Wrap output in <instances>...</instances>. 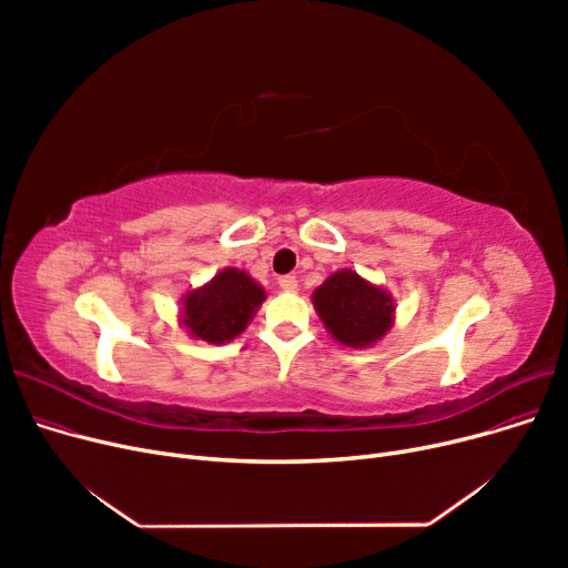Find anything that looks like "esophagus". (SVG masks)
<instances>
[{
    "label": "esophagus",
    "mask_w": 568,
    "mask_h": 568,
    "mask_svg": "<svg viewBox=\"0 0 568 568\" xmlns=\"http://www.w3.org/2000/svg\"><path fill=\"white\" fill-rule=\"evenodd\" d=\"M278 285H281V290H285V292H296V287H300V281H296L294 276H281V278H278Z\"/></svg>",
    "instance_id": "esophagus-1"
}]
</instances>
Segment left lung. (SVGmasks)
<instances>
[{
    "label": "left lung",
    "mask_w": 568,
    "mask_h": 568,
    "mask_svg": "<svg viewBox=\"0 0 568 568\" xmlns=\"http://www.w3.org/2000/svg\"><path fill=\"white\" fill-rule=\"evenodd\" d=\"M313 306L341 345L364 349L379 343L394 326L396 302L384 287L341 268L313 292Z\"/></svg>",
    "instance_id": "obj_1"
}]
</instances>
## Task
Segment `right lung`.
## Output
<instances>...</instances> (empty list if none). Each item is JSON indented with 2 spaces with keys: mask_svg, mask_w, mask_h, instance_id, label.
I'll return each mask as SVG.
<instances>
[{
  "mask_svg": "<svg viewBox=\"0 0 568 568\" xmlns=\"http://www.w3.org/2000/svg\"><path fill=\"white\" fill-rule=\"evenodd\" d=\"M264 300V287L248 272L225 266L212 281L182 296L179 322L191 338L223 345L246 329Z\"/></svg>",
  "mask_w": 568,
  "mask_h": 568,
  "instance_id": "1",
  "label": "right lung"
}]
</instances>
